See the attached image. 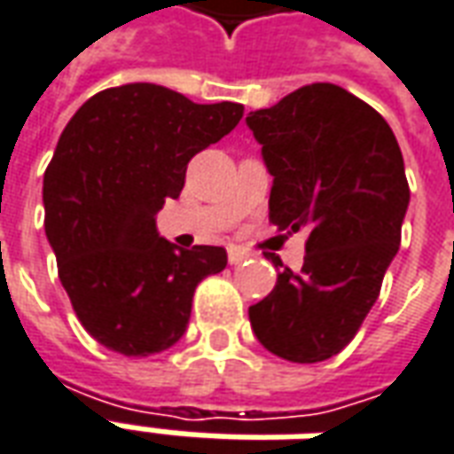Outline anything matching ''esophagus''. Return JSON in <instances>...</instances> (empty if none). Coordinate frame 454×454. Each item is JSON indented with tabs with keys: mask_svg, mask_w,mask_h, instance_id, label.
I'll use <instances>...</instances> for the list:
<instances>
[{
	"mask_svg": "<svg viewBox=\"0 0 454 454\" xmlns=\"http://www.w3.org/2000/svg\"><path fill=\"white\" fill-rule=\"evenodd\" d=\"M247 257H250V253H247V250H243L240 246L228 247V262H231V265H240V262H243V260H247Z\"/></svg>",
	"mask_w": 454,
	"mask_h": 454,
	"instance_id": "esophagus-1",
	"label": "esophagus"
}]
</instances>
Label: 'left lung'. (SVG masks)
Segmentation results:
<instances>
[{
    "label": "left lung",
    "mask_w": 454,
    "mask_h": 454,
    "mask_svg": "<svg viewBox=\"0 0 454 454\" xmlns=\"http://www.w3.org/2000/svg\"><path fill=\"white\" fill-rule=\"evenodd\" d=\"M272 175L270 221L309 231L304 265L282 267L270 294L247 309L267 350L324 362L360 331L401 246L409 208L403 158L389 123L338 84H306L247 114Z\"/></svg>",
    "instance_id": "left-lung-1"
}]
</instances>
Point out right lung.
<instances>
[{
    "label": "right lung",
    "instance_id": "add662e5",
    "mask_svg": "<svg viewBox=\"0 0 454 454\" xmlns=\"http://www.w3.org/2000/svg\"><path fill=\"white\" fill-rule=\"evenodd\" d=\"M243 119V104H194L133 82L94 94L65 126L45 169V236L84 331L126 357L184 335L192 296L226 267L223 247L179 250L155 228L189 160Z\"/></svg>",
    "mask_w": 454,
    "mask_h": 454
}]
</instances>
